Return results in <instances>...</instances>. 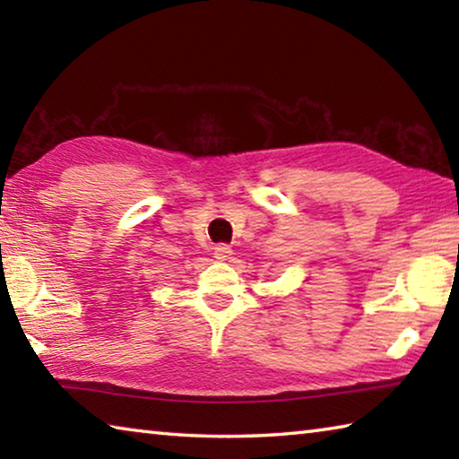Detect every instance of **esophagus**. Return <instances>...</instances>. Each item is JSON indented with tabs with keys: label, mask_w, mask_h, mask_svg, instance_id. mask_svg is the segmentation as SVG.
I'll list each match as a JSON object with an SVG mask.
<instances>
[{
	"label": "esophagus",
	"mask_w": 459,
	"mask_h": 459,
	"mask_svg": "<svg viewBox=\"0 0 459 459\" xmlns=\"http://www.w3.org/2000/svg\"><path fill=\"white\" fill-rule=\"evenodd\" d=\"M230 253H232V248H230L229 245H216V247H214V257L219 259V261L229 259Z\"/></svg>",
	"instance_id": "34e87169"
}]
</instances>
